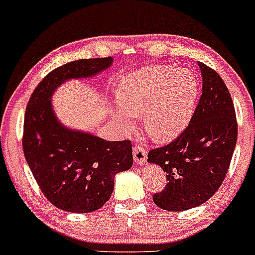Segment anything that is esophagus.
Listing matches in <instances>:
<instances>
[{
	"instance_id": "obj_1",
	"label": "esophagus",
	"mask_w": 255,
	"mask_h": 255,
	"mask_svg": "<svg viewBox=\"0 0 255 255\" xmlns=\"http://www.w3.org/2000/svg\"><path fill=\"white\" fill-rule=\"evenodd\" d=\"M132 158L136 164H143L144 162H147V150L141 145H136L132 150Z\"/></svg>"
}]
</instances>
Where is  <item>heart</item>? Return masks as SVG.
<instances>
[{
    "mask_svg": "<svg viewBox=\"0 0 255 255\" xmlns=\"http://www.w3.org/2000/svg\"><path fill=\"white\" fill-rule=\"evenodd\" d=\"M199 96V83L190 70L153 65L132 71L116 89L119 107L112 110L124 130L134 128L143 114L144 130L158 143L176 139L190 124Z\"/></svg>",
    "mask_w": 255,
    "mask_h": 255,
    "instance_id": "1",
    "label": "heart"
}]
</instances>
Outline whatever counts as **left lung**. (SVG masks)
<instances>
[{
    "instance_id": "obj_1",
    "label": "left lung",
    "mask_w": 255,
    "mask_h": 255,
    "mask_svg": "<svg viewBox=\"0 0 255 255\" xmlns=\"http://www.w3.org/2000/svg\"><path fill=\"white\" fill-rule=\"evenodd\" d=\"M202 96L191 121L170 144L148 153V162L166 172V188L153 195L155 206L181 212L203 204L225 180L238 139L230 92L221 76L198 62Z\"/></svg>"
}]
</instances>
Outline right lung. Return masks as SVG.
Returning <instances> with one entry per match:
<instances>
[{"mask_svg":"<svg viewBox=\"0 0 255 255\" xmlns=\"http://www.w3.org/2000/svg\"><path fill=\"white\" fill-rule=\"evenodd\" d=\"M112 62V57L87 58L57 67L37 85L26 106L24 155L40 190L62 211L100 209L111 198L116 173L132 166L130 140L108 141L69 129L52 106V96L61 84L70 79L93 78Z\"/></svg>","mask_w":255,"mask_h":255,"instance_id":"right-lung-1","label":"right lung"}]
</instances>
